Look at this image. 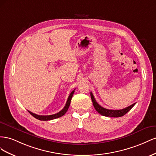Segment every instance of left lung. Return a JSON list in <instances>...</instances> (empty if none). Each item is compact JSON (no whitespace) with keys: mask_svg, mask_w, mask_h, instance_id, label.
Listing matches in <instances>:
<instances>
[{"mask_svg":"<svg viewBox=\"0 0 156 156\" xmlns=\"http://www.w3.org/2000/svg\"><path fill=\"white\" fill-rule=\"evenodd\" d=\"M90 95H91V101L93 102V105L94 106L95 110L100 114H101L102 115H104V116L113 117V118H118V117L123 116V115H124L126 113H127L136 104V103H133V105L129 106L128 107L122 110H109V109H106L102 107L101 105H99L97 103V101L95 99L94 96H93L92 92H91Z\"/></svg>","mask_w":156,"mask_h":156,"instance_id":"left-lung-1","label":"left lung"}]
</instances>
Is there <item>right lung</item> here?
I'll return each mask as SVG.
<instances>
[{"mask_svg":"<svg viewBox=\"0 0 156 156\" xmlns=\"http://www.w3.org/2000/svg\"><path fill=\"white\" fill-rule=\"evenodd\" d=\"M74 93V90L70 93V94L69 95V96L68 97V99H67V101H66L65 107L58 113L55 114H52V115H41L34 114L33 112H30V111H29V110H28V112L31 115H32L33 117H34L35 118H37L39 120H41V121H48V120H51V119H54L56 118H60L61 116H63V115H65V114L66 112V111L68 110V108L70 106V101H71V99H72V97H73Z\"/></svg>","mask_w":156,"mask_h":156,"instance_id":"add662e5","label":"right lung"}]
</instances>
